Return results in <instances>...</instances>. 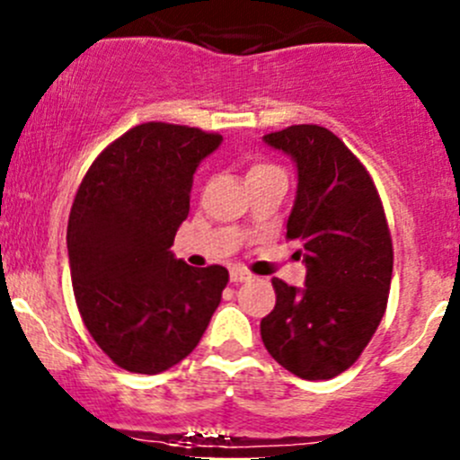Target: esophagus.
<instances>
[{
  "label": "esophagus",
  "instance_id": "obj_1",
  "mask_svg": "<svg viewBox=\"0 0 460 460\" xmlns=\"http://www.w3.org/2000/svg\"><path fill=\"white\" fill-rule=\"evenodd\" d=\"M247 280H252V273H249L247 269H240V267L231 269V282H234V285H238V282H247Z\"/></svg>",
  "mask_w": 460,
  "mask_h": 460
}]
</instances>
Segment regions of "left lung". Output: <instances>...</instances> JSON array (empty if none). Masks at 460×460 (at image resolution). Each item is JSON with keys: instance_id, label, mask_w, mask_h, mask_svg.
I'll use <instances>...</instances> for the list:
<instances>
[{"instance_id": "8db88e82", "label": "left lung", "mask_w": 460, "mask_h": 460, "mask_svg": "<svg viewBox=\"0 0 460 460\" xmlns=\"http://www.w3.org/2000/svg\"><path fill=\"white\" fill-rule=\"evenodd\" d=\"M298 169L287 238L307 264L305 287L273 278L276 307L260 336L276 363L305 380H327L358 360L385 316L394 249L372 175L341 137L318 124L267 133Z\"/></svg>"}]
</instances>
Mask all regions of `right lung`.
Wrapping results in <instances>:
<instances>
[{
  "label": "right lung",
  "mask_w": 460,
  "mask_h": 460,
  "mask_svg": "<svg viewBox=\"0 0 460 460\" xmlns=\"http://www.w3.org/2000/svg\"><path fill=\"white\" fill-rule=\"evenodd\" d=\"M222 136L137 124L86 171L68 216L73 294L88 333L118 367L160 374L200 342L229 282L171 252L187 220L193 173Z\"/></svg>",
  "instance_id": "add662e5"
}]
</instances>
